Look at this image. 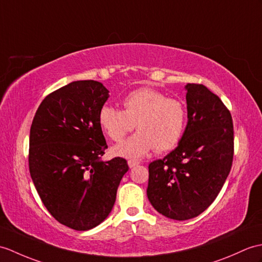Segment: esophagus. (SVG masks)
Segmentation results:
<instances>
[{
  "label": "esophagus",
  "instance_id": "esophagus-1",
  "mask_svg": "<svg viewBox=\"0 0 262 262\" xmlns=\"http://www.w3.org/2000/svg\"><path fill=\"white\" fill-rule=\"evenodd\" d=\"M138 164H139V162H138V161H135V160H129V161H128V166H129L130 168L137 166Z\"/></svg>",
  "mask_w": 262,
  "mask_h": 262
}]
</instances>
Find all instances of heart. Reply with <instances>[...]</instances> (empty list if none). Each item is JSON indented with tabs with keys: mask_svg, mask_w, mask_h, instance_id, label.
I'll return each mask as SVG.
<instances>
[{
	"mask_svg": "<svg viewBox=\"0 0 262 262\" xmlns=\"http://www.w3.org/2000/svg\"><path fill=\"white\" fill-rule=\"evenodd\" d=\"M124 111L102 106L99 125L114 142H121L134 128L138 130L126 142L114 147L115 155L139 159L149 150L163 153L173 149L181 141L186 126L184 103L167 98L161 91L139 88L123 100Z\"/></svg>",
	"mask_w": 262,
	"mask_h": 262,
	"instance_id": "1",
	"label": "heart"
}]
</instances>
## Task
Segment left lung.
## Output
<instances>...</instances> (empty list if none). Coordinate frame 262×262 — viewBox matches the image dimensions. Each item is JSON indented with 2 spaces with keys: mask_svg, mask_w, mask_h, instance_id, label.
<instances>
[{
  "mask_svg": "<svg viewBox=\"0 0 262 262\" xmlns=\"http://www.w3.org/2000/svg\"><path fill=\"white\" fill-rule=\"evenodd\" d=\"M187 125L174 150L148 165L147 198L164 216L184 221L202 213L226 182L233 161L229 109L203 84L187 83Z\"/></svg>",
  "mask_w": 262,
  "mask_h": 262,
  "instance_id": "8db88e82",
  "label": "left lung"
}]
</instances>
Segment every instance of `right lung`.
<instances>
[{"mask_svg": "<svg viewBox=\"0 0 262 262\" xmlns=\"http://www.w3.org/2000/svg\"><path fill=\"white\" fill-rule=\"evenodd\" d=\"M109 91L95 80L74 81L42 100L30 129L29 168L50 214L77 231L111 213L127 161H102L108 147L99 112Z\"/></svg>", "mask_w": 262, "mask_h": 262, "instance_id": "1", "label": "right lung"}]
</instances>
